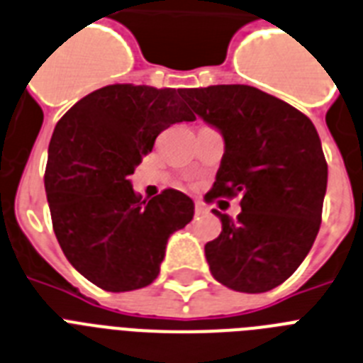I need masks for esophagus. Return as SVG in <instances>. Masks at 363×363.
<instances>
[{
	"instance_id": "1",
	"label": "esophagus",
	"mask_w": 363,
	"mask_h": 363,
	"mask_svg": "<svg viewBox=\"0 0 363 363\" xmlns=\"http://www.w3.org/2000/svg\"><path fill=\"white\" fill-rule=\"evenodd\" d=\"M207 212H208V208L205 207V203L196 201V214H197V216H201V214H207Z\"/></svg>"
}]
</instances>
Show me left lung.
Wrapping results in <instances>:
<instances>
[{"label":"left lung","mask_w":363,"mask_h":363,"mask_svg":"<svg viewBox=\"0 0 363 363\" xmlns=\"http://www.w3.org/2000/svg\"><path fill=\"white\" fill-rule=\"evenodd\" d=\"M188 104L222 132L225 152L205 199L240 196L237 220L214 208L220 237L205 244L211 274L240 293H267L300 267L320 228L328 166L313 123L250 85H211Z\"/></svg>","instance_id":"8db88e82"}]
</instances>
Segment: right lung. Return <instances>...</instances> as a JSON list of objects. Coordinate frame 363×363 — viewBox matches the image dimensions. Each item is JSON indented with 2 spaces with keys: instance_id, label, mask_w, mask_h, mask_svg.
Masks as SVG:
<instances>
[{
  "instance_id": "right-lung-1",
  "label": "right lung",
  "mask_w": 363,
  "mask_h": 363,
  "mask_svg": "<svg viewBox=\"0 0 363 363\" xmlns=\"http://www.w3.org/2000/svg\"><path fill=\"white\" fill-rule=\"evenodd\" d=\"M186 89L106 85L59 119L44 188L65 257L96 287L125 293L151 285L167 238L194 218V201L167 188L141 201L132 175L162 130L194 121Z\"/></svg>"
}]
</instances>
